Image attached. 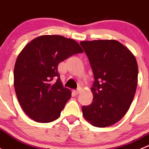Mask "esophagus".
Listing matches in <instances>:
<instances>
[{"instance_id":"obj_1","label":"esophagus","mask_w":149,"mask_h":149,"mask_svg":"<svg viewBox=\"0 0 149 149\" xmlns=\"http://www.w3.org/2000/svg\"><path fill=\"white\" fill-rule=\"evenodd\" d=\"M81 88H77L76 91H75V93H76V94H79V93H81Z\"/></svg>"}]
</instances>
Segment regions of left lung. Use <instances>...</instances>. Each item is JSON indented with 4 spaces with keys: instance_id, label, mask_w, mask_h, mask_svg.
I'll return each mask as SVG.
<instances>
[{
    "instance_id": "left-lung-1",
    "label": "left lung",
    "mask_w": 149,
    "mask_h": 149,
    "mask_svg": "<svg viewBox=\"0 0 149 149\" xmlns=\"http://www.w3.org/2000/svg\"><path fill=\"white\" fill-rule=\"evenodd\" d=\"M93 73V100L82 106L84 117L93 126H111L127 113L137 86L134 56L116 40L81 41Z\"/></svg>"
}]
</instances>
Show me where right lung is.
Here are the masks:
<instances>
[{
  "label": "right lung",
  "mask_w": 149,
  "mask_h": 149,
  "mask_svg": "<svg viewBox=\"0 0 149 149\" xmlns=\"http://www.w3.org/2000/svg\"><path fill=\"white\" fill-rule=\"evenodd\" d=\"M83 50L76 41L61 36H42L26 45L14 68V87L21 108L34 121L59 117L71 96L58 71L60 62Z\"/></svg>",
  "instance_id": "right-lung-1"
}]
</instances>
